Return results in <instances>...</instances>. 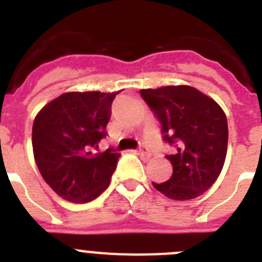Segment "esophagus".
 <instances>
[{
    "instance_id": "esophagus-1",
    "label": "esophagus",
    "mask_w": 262,
    "mask_h": 262,
    "mask_svg": "<svg viewBox=\"0 0 262 262\" xmlns=\"http://www.w3.org/2000/svg\"><path fill=\"white\" fill-rule=\"evenodd\" d=\"M138 155L140 157H142V159L144 160V161H148V160L151 159V154H149V152H148L147 149H145V148H140V151L138 152Z\"/></svg>"
}]
</instances>
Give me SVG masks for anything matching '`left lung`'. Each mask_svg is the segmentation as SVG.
Instances as JSON below:
<instances>
[{
    "label": "left lung",
    "mask_w": 262,
    "mask_h": 262,
    "mask_svg": "<svg viewBox=\"0 0 262 262\" xmlns=\"http://www.w3.org/2000/svg\"><path fill=\"white\" fill-rule=\"evenodd\" d=\"M161 123L165 142L177 152L168 155L173 174L154 187L170 200H193L212 186L227 155L228 124L223 108L189 85L140 90Z\"/></svg>",
    "instance_id": "1"
}]
</instances>
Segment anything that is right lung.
<instances>
[{"mask_svg": "<svg viewBox=\"0 0 262 262\" xmlns=\"http://www.w3.org/2000/svg\"><path fill=\"white\" fill-rule=\"evenodd\" d=\"M114 93L69 92L52 99L32 124L34 159L57 195L73 203L96 200L110 185L119 154L98 152Z\"/></svg>", "mask_w": 262, "mask_h": 262, "instance_id": "right-lung-1", "label": "right lung"}]
</instances>
